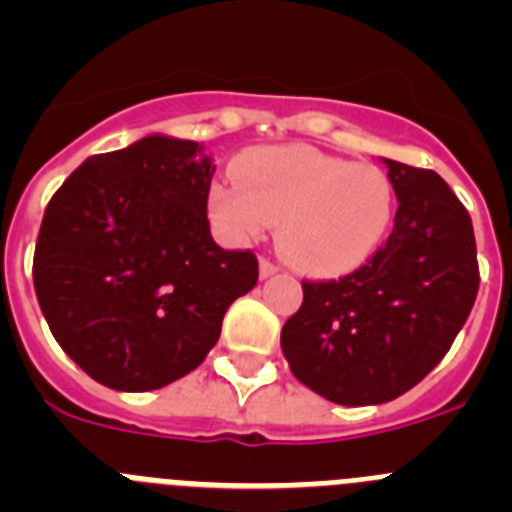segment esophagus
<instances>
[{
	"label": "esophagus",
	"instance_id": "obj_1",
	"mask_svg": "<svg viewBox=\"0 0 512 512\" xmlns=\"http://www.w3.org/2000/svg\"><path fill=\"white\" fill-rule=\"evenodd\" d=\"M277 264H271V261H261L259 264V277L261 279H269V277H274V274H277Z\"/></svg>",
	"mask_w": 512,
	"mask_h": 512
}]
</instances>
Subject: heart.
<instances>
[{
  "instance_id": "b5f03b06",
  "label": "heart",
  "mask_w": 512,
  "mask_h": 512,
  "mask_svg": "<svg viewBox=\"0 0 512 512\" xmlns=\"http://www.w3.org/2000/svg\"><path fill=\"white\" fill-rule=\"evenodd\" d=\"M238 184H212L210 215L230 238L246 241L277 223L289 264L318 277L359 269L395 220V184L379 166L351 164L310 146L251 151Z\"/></svg>"
}]
</instances>
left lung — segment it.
<instances>
[{
	"instance_id": "obj_1",
	"label": "left lung",
	"mask_w": 512,
	"mask_h": 512,
	"mask_svg": "<svg viewBox=\"0 0 512 512\" xmlns=\"http://www.w3.org/2000/svg\"><path fill=\"white\" fill-rule=\"evenodd\" d=\"M395 184L390 238L338 282H302L282 351L305 387L336 405H382L446 356L479 289L472 217L436 171L382 158Z\"/></svg>"
}]
</instances>
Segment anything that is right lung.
Instances as JSON below:
<instances>
[{
  "instance_id": "1",
  "label": "right lung",
  "mask_w": 512,
  "mask_h": 512,
  "mask_svg": "<svg viewBox=\"0 0 512 512\" xmlns=\"http://www.w3.org/2000/svg\"><path fill=\"white\" fill-rule=\"evenodd\" d=\"M215 164L197 140L153 133L89 156L45 207L33 282L58 346L99 384L148 392L182 379L251 292V251L210 235Z\"/></svg>"
}]
</instances>
